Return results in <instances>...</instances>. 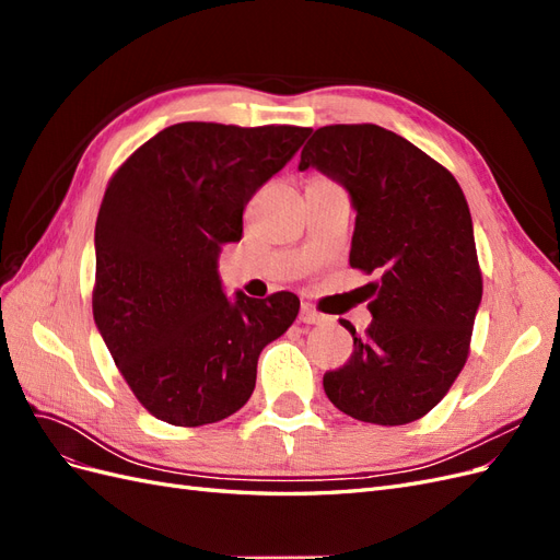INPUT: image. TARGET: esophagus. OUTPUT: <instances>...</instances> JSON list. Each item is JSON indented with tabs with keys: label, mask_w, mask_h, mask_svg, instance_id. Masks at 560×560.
Here are the masks:
<instances>
[{
	"label": "esophagus",
	"mask_w": 560,
	"mask_h": 560,
	"mask_svg": "<svg viewBox=\"0 0 560 560\" xmlns=\"http://www.w3.org/2000/svg\"><path fill=\"white\" fill-rule=\"evenodd\" d=\"M299 319L303 322V325H319V322H325V315L317 313L313 306H308V303H301Z\"/></svg>",
	"instance_id": "esophagus-1"
}]
</instances>
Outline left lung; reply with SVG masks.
<instances>
[{
	"label": "left lung",
	"instance_id": "1",
	"mask_svg": "<svg viewBox=\"0 0 560 560\" xmlns=\"http://www.w3.org/2000/svg\"><path fill=\"white\" fill-rule=\"evenodd\" d=\"M341 182L358 210L350 266L381 280L350 360L325 374L338 411L406 425L446 397L469 358L483 280L460 184L397 132L374 124L317 128L299 171Z\"/></svg>",
	"mask_w": 560,
	"mask_h": 560
}]
</instances>
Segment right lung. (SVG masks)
Segmentation results:
<instances>
[{
	"label": "right lung",
	"instance_id": "add662e5",
	"mask_svg": "<svg viewBox=\"0 0 560 560\" xmlns=\"http://www.w3.org/2000/svg\"><path fill=\"white\" fill-rule=\"evenodd\" d=\"M311 128L186 121L161 130L112 175L95 224L93 317L144 409L177 428L247 404L261 350L290 329L299 296L229 301L222 245Z\"/></svg>",
	"mask_w": 560,
	"mask_h": 560
}]
</instances>
